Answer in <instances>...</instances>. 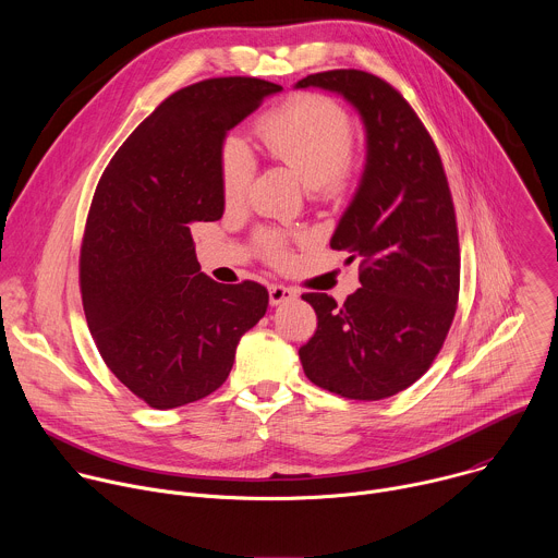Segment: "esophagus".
<instances>
[{
  "mask_svg": "<svg viewBox=\"0 0 558 558\" xmlns=\"http://www.w3.org/2000/svg\"><path fill=\"white\" fill-rule=\"evenodd\" d=\"M293 298H295V289H291L287 284H271L269 287L271 304H280V302H287V300H293Z\"/></svg>",
  "mask_w": 558,
  "mask_h": 558,
  "instance_id": "1",
  "label": "esophagus"
}]
</instances>
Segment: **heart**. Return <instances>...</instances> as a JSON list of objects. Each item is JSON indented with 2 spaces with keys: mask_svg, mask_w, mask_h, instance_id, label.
I'll return each mask as SVG.
<instances>
[{
  "mask_svg": "<svg viewBox=\"0 0 558 558\" xmlns=\"http://www.w3.org/2000/svg\"><path fill=\"white\" fill-rule=\"evenodd\" d=\"M260 147L289 166L306 187L336 194L349 187L357 172L353 151V119L338 99L320 93L293 95L258 117L254 125ZM220 190L227 203L241 198L252 177V161L245 145L227 138L218 154ZM265 254L280 263L287 258L284 241L278 233H263Z\"/></svg>",
  "mask_w": 558,
  "mask_h": 558,
  "instance_id": "heart-1",
  "label": "heart"
}]
</instances>
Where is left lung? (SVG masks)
<instances>
[{
    "label": "left lung",
    "instance_id": "left-lung-1",
    "mask_svg": "<svg viewBox=\"0 0 558 558\" xmlns=\"http://www.w3.org/2000/svg\"><path fill=\"white\" fill-rule=\"evenodd\" d=\"M325 88L364 119L368 154L331 250L360 258L362 287L338 304L302 293L317 329L300 347L304 375L347 400L375 402L415 384L435 362L459 300V233L441 156L417 112L384 78L327 70L295 88Z\"/></svg>",
    "mask_w": 558,
    "mask_h": 558
}]
</instances>
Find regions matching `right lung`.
Here are the masks:
<instances>
[{
  "label": "right lung",
  "instance_id": "add662e5",
  "mask_svg": "<svg viewBox=\"0 0 558 558\" xmlns=\"http://www.w3.org/2000/svg\"><path fill=\"white\" fill-rule=\"evenodd\" d=\"M278 84L218 76L170 95L110 158L86 220L78 287L95 344L147 407L192 404L227 379L269 291L201 271L192 225L222 216L218 154L227 130Z\"/></svg>",
  "mask_w": 558,
  "mask_h": 558
}]
</instances>
